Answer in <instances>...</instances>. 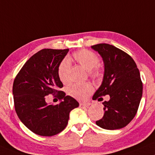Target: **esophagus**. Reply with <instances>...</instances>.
Wrapping results in <instances>:
<instances>
[{"label": "esophagus", "instance_id": "34e87169", "mask_svg": "<svg viewBox=\"0 0 155 155\" xmlns=\"http://www.w3.org/2000/svg\"><path fill=\"white\" fill-rule=\"evenodd\" d=\"M88 106H89L88 104H83V103H81V104H80V107H81V108H87Z\"/></svg>", "mask_w": 155, "mask_h": 155}]
</instances>
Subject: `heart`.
<instances>
[{
  "label": "heart",
  "instance_id": "1",
  "mask_svg": "<svg viewBox=\"0 0 155 155\" xmlns=\"http://www.w3.org/2000/svg\"><path fill=\"white\" fill-rule=\"evenodd\" d=\"M72 58L78 64L87 70L88 75L95 81L102 79L103 70L99 68V57L95 53L87 49H81L73 53ZM70 64L68 60L64 59L59 64L57 69V74L62 83L67 84L69 83V72ZM93 91V87L91 84H74L68 89V93L72 98L79 101L87 99Z\"/></svg>",
  "mask_w": 155,
  "mask_h": 155
}]
</instances>
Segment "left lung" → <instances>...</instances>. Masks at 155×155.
<instances>
[{"mask_svg":"<svg viewBox=\"0 0 155 155\" xmlns=\"http://www.w3.org/2000/svg\"><path fill=\"white\" fill-rule=\"evenodd\" d=\"M104 60L105 71L103 83L93 95V100L109 95L104 101V115L96 123L108 130L119 129L130 123L138 110L142 96L143 85L139 69L130 55L108 45L92 46Z\"/></svg>","mask_w":155,"mask_h":155,"instance_id":"1","label":"left lung"}]
</instances>
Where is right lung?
<instances>
[{"label":"right lung","mask_w":155,"mask_h":155,"mask_svg":"<svg viewBox=\"0 0 155 155\" xmlns=\"http://www.w3.org/2000/svg\"><path fill=\"white\" fill-rule=\"evenodd\" d=\"M69 49H43L30 57L13 81L15 110L19 119L36 134L51 137L67 127L70 112L78 108L75 99L60 91L63 87L57 74L59 64ZM51 94L59 104L48 105L45 96Z\"/></svg>","instance_id":"right-lung-1"}]
</instances>
